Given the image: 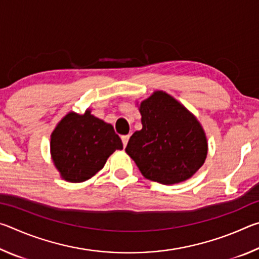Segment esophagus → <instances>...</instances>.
I'll return each instance as SVG.
<instances>
[{"label": "esophagus", "mask_w": 259, "mask_h": 259, "mask_svg": "<svg viewBox=\"0 0 259 259\" xmlns=\"http://www.w3.org/2000/svg\"><path fill=\"white\" fill-rule=\"evenodd\" d=\"M129 138H130V136H129V135L122 136V137H121V139H122V143H123V146H124V147L126 146V144H128V142H129Z\"/></svg>", "instance_id": "esophagus-1"}]
</instances>
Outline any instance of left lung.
I'll return each instance as SVG.
<instances>
[{
  "mask_svg": "<svg viewBox=\"0 0 259 259\" xmlns=\"http://www.w3.org/2000/svg\"><path fill=\"white\" fill-rule=\"evenodd\" d=\"M137 105L143 128L130 137L126 154L150 181L174 185L190 179L208 154L207 136L199 120L162 90Z\"/></svg>",
  "mask_w": 259,
  "mask_h": 259,
  "instance_id": "8db88e82",
  "label": "left lung"
}]
</instances>
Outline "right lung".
I'll list each match as a JSON object with an SVG mask.
<instances>
[{
	"mask_svg": "<svg viewBox=\"0 0 259 259\" xmlns=\"http://www.w3.org/2000/svg\"><path fill=\"white\" fill-rule=\"evenodd\" d=\"M123 145L112 124L87 108L83 114L68 112L51 134L50 154L60 177L82 183L104 168L109 156Z\"/></svg>",
	"mask_w": 259,
	"mask_h": 259,
	"instance_id": "obj_1",
	"label": "right lung"
}]
</instances>
